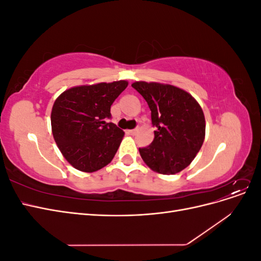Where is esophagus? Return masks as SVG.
Masks as SVG:
<instances>
[{
	"label": "esophagus",
	"mask_w": 261,
	"mask_h": 261,
	"mask_svg": "<svg viewBox=\"0 0 261 261\" xmlns=\"http://www.w3.org/2000/svg\"><path fill=\"white\" fill-rule=\"evenodd\" d=\"M127 133L129 134V135H135V134L137 133V129H128Z\"/></svg>",
	"instance_id": "34e87169"
}]
</instances>
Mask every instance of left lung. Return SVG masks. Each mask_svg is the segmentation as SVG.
<instances>
[{"label":"left lung","instance_id":"8db88e82","mask_svg":"<svg viewBox=\"0 0 261 261\" xmlns=\"http://www.w3.org/2000/svg\"><path fill=\"white\" fill-rule=\"evenodd\" d=\"M132 87L147 101L156 127L152 143L139 148L144 162L164 175L184 170L198 153L206 135L201 107L191 93L173 85L135 82Z\"/></svg>","mask_w":261,"mask_h":261}]
</instances>
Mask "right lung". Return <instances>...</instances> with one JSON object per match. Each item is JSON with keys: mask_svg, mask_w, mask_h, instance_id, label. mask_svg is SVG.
<instances>
[{"mask_svg": "<svg viewBox=\"0 0 261 261\" xmlns=\"http://www.w3.org/2000/svg\"><path fill=\"white\" fill-rule=\"evenodd\" d=\"M128 82L72 87L54 101L52 134L60 151L76 170L96 172L112 161L124 132L113 123L110 109Z\"/></svg>", "mask_w": 261, "mask_h": 261, "instance_id": "1", "label": "right lung"}]
</instances>
